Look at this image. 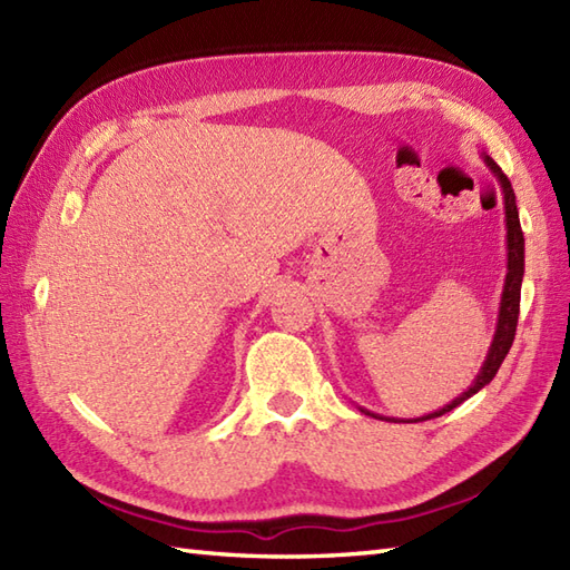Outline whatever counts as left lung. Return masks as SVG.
I'll return each mask as SVG.
<instances>
[{
  "instance_id": "obj_1",
  "label": "left lung",
  "mask_w": 570,
  "mask_h": 570,
  "mask_svg": "<svg viewBox=\"0 0 570 570\" xmlns=\"http://www.w3.org/2000/svg\"><path fill=\"white\" fill-rule=\"evenodd\" d=\"M485 164L490 166V171L498 176L502 193H504V220H507V276H504V288H502V304H500V318H498V331H494L492 345L488 360L482 362V370L478 372L475 382L468 386V392H463L460 396H455L451 404H445L443 409L433 411L429 416L414 419L416 421H426V419H435L443 416L445 411H451L455 406H460L470 399L472 394H478L482 386L490 384L494 374H498L500 365L504 362L507 353L514 343V333H517V321H519V296H522V278H524V235H522V225H519V210H517V198L510 178L502 174V168L494 164L490 156H485ZM365 411V409H362ZM365 414L374 416V419H384L372 414V411H365ZM386 421H396V419H386Z\"/></svg>"
}]
</instances>
